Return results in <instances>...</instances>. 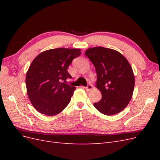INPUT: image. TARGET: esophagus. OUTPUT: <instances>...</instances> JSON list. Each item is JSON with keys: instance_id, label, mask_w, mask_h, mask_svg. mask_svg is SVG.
Masks as SVG:
<instances>
[{"instance_id": "esophagus-1", "label": "esophagus", "mask_w": 160, "mask_h": 160, "mask_svg": "<svg viewBox=\"0 0 160 160\" xmlns=\"http://www.w3.org/2000/svg\"><path fill=\"white\" fill-rule=\"evenodd\" d=\"M92 89H93V85H91V84H88V86H87L86 88H85V89H86L87 91H90V90H91Z\"/></svg>"}]
</instances>
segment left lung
<instances>
[{"instance_id":"obj_1","label":"left lung","mask_w":160,"mask_h":160,"mask_svg":"<svg viewBox=\"0 0 160 160\" xmlns=\"http://www.w3.org/2000/svg\"><path fill=\"white\" fill-rule=\"evenodd\" d=\"M97 72L95 87L102 98L94 107L106 115L123 110L132 98L135 79L132 67L118 51L102 47L88 49L85 52Z\"/></svg>"}]
</instances>
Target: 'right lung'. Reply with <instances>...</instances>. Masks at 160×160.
<instances>
[{
	"label": "right lung",
	"mask_w": 160,
	"mask_h": 160,
	"mask_svg": "<svg viewBox=\"0 0 160 160\" xmlns=\"http://www.w3.org/2000/svg\"><path fill=\"white\" fill-rule=\"evenodd\" d=\"M80 55L79 49L57 48L40 53L32 61L27 72L26 87L28 98L38 112L55 115L69 103L75 88L65 83L71 78L67 69Z\"/></svg>",
	"instance_id": "right-lung-1"
}]
</instances>
